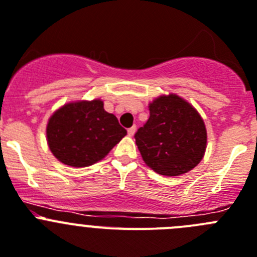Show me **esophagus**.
I'll return each instance as SVG.
<instances>
[{"mask_svg": "<svg viewBox=\"0 0 257 257\" xmlns=\"http://www.w3.org/2000/svg\"><path fill=\"white\" fill-rule=\"evenodd\" d=\"M136 131H137V128L136 126H132V128L128 129V136L129 137H133L134 133H136Z\"/></svg>", "mask_w": 257, "mask_h": 257, "instance_id": "obj_1", "label": "esophagus"}]
</instances>
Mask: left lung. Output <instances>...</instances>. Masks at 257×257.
Wrapping results in <instances>:
<instances>
[{
    "label": "left lung",
    "instance_id": "8db88e82",
    "mask_svg": "<svg viewBox=\"0 0 257 257\" xmlns=\"http://www.w3.org/2000/svg\"><path fill=\"white\" fill-rule=\"evenodd\" d=\"M147 123L134 134L146 165L168 177L188 173L202 160L207 133L202 117L178 94L155 98Z\"/></svg>",
    "mask_w": 257,
    "mask_h": 257
}]
</instances>
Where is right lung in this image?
I'll return each mask as SVG.
<instances>
[{
  "label": "right lung",
  "mask_w": 257,
  "mask_h": 257,
  "mask_svg": "<svg viewBox=\"0 0 257 257\" xmlns=\"http://www.w3.org/2000/svg\"><path fill=\"white\" fill-rule=\"evenodd\" d=\"M51 152L74 168L93 165L111 151L126 134L116 116L108 114L101 100L77 101L52 114L46 129Z\"/></svg>",
  "instance_id": "obj_1"
}]
</instances>
